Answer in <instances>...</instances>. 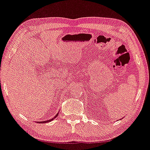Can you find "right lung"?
I'll return each instance as SVG.
<instances>
[{
    "label": "right lung",
    "mask_w": 150,
    "mask_h": 150,
    "mask_svg": "<svg viewBox=\"0 0 150 150\" xmlns=\"http://www.w3.org/2000/svg\"><path fill=\"white\" fill-rule=\"evenodd\" d=\"M57 115L58 114H57L55 116H54V117H53V118H52V119H50V120H46V121H42V122H39L40 123H45V122H50V121H52L53 119H54V118H56V117L57 116Z\"/></svg>",
    "instance_id": "right-lung-1"
}]
</instances>
